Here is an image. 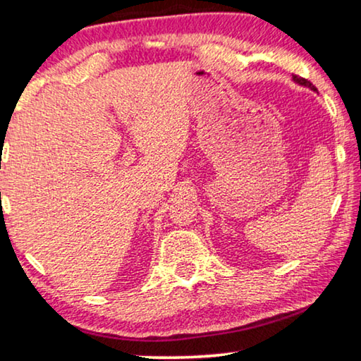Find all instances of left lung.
<instances>
[{
	"instance_id": "1",
	"label": "left lung",
	"mask_w": 361,
	"mask_h": 361,
	"mask_svg": "<svg viewBox=\"0 0 361 361\" xmlns=\"http://www.w3.org/2000/svg\"><path fill=\"white\" fill-rule=\"evenodd\" d=\"M292 80L295 82V84L302 85V87H308L310 90H313V92H318V90H316V87L312 84V82L307 80V79H302V77H298V75H292Z\"/></svg>"
}]
</instances>
